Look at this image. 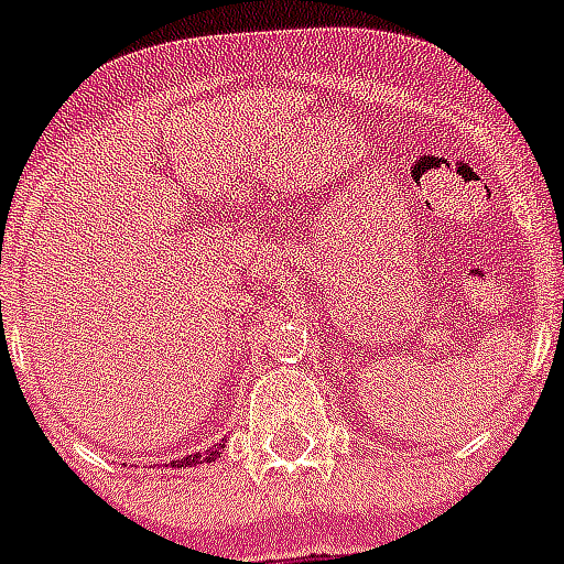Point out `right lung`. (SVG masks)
<instances>
[{"label":"right lung","mask_w":564,"mask_h":564,"mask_svg":"<svg viewBox=\"0 0 564 564\" xmlns=\"http://www.w3.org/2000/svg\"><path fill=\"white\" fill-rule=\"evenodd\" d=\"M213 454H216V451H207V454H193V456H187V459H178V468H181V465H189V468H193V465L195 463H204V459H210V456Z\"/></svg>","instance_id":"right-lung-1"}]
</instances>
